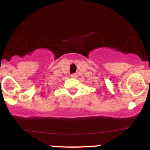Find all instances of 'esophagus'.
<instances>
[{
    "label": "esophagus",
    "mask_w": 150,
    "mask_h": 150,
    "mask_svg": "<svg viewBox=\"0 0 150 150\" xmlns=\"http://www.w3.org/2000/svg\"><path fill=\"white\" fill-rule=\"evenodd\" d=\"M70 76H71L72 78H76V77H77V74L73 73V74H72V75H70Z\"/></svg>",
    "instance_id": "esophagus-1"
}]
</instances>
